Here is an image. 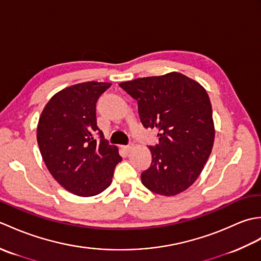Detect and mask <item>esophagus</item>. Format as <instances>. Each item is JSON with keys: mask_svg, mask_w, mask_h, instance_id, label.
<instances>
[{"mask_svg": "<svg viewBox=\"0 0 261 261\" xmlns=\"http://www.w3.org/2000/svg\"><path fill=\"white\" fill-rule=\"evenodd\" d=\"M132 148H134V145H127V146H123V149L125 151H130L132 150Z\"/></svg>", "mask_w": 261, "mask_h": 261, "instance_id": "34e87169", "label": "esophagus"}]
</instances>
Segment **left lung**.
I'll use <instances>...</instances> for the list:
<instances>
[{
  "mask_svg": "<svg viewBox=\"0 0 261 261\" xmlns=\"http://www.w3.org/2000/svg\"><path fill=\"white\" fill-rule=\"evenodd\" d=\"M138 101L141 123L157 127L159 143L149 147L151 166L141 174L149 191L174 196L201 175L212 151L215 130L205 88L177 71L119 84Z\"/></svg>",
  "mask_w": 261,
  "mask_h": 261,
  "instance_id": "left-lung-1",
  "label": "left lung"
}]
</instances>
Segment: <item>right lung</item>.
I'll use <instances>...</instances> for the list:
<instances>
[{
    "label": "right lung",
    "mask_w": 261,
    "mask_h": 261,
    "mask_svg": "<svg viewBox=\"0 0 261 261\" xmlns=\"http://www.w3.org/2000/svg\"><path fill=\"white\" fill-rule=\"evenodd\" d=\"M110 86L85 82L66 87L49 99L38 122L37 141L49 173L75 195L94 196L107 190L122 160L96 123V102Z\"/></svg>",
    "instance_id": "add662e5"
}]
</instances>
